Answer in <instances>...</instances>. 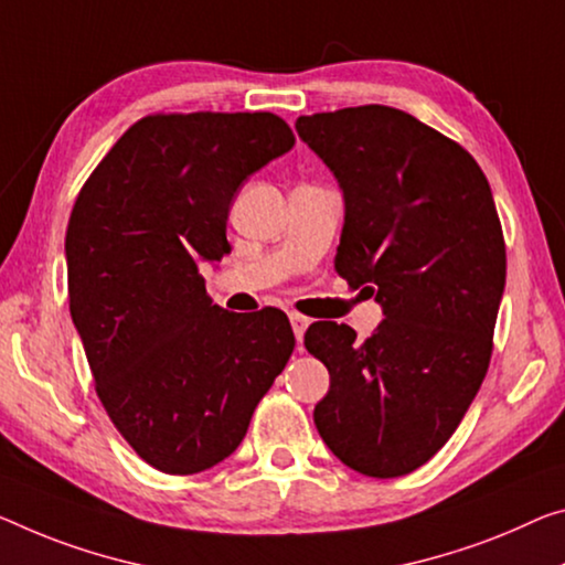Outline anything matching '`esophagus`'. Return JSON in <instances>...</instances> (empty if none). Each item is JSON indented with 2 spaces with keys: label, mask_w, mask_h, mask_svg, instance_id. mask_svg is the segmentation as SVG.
<instances>
[{
  "label": "esophagus",
  "mask_w": 565,
  "mask_h": 565,
  "mask_svg": "<svg viewBox=\"0 0 565 565\" xmlns=\"http://www.w3.org/2000/svg\"><path fill=\"white\" fill-rule=\"evenodd\" d=\"M290 323H292V333L298 338V343L302 341V335H306V328L310 320L306 316H300V312H290Z\"/></svg>",
  "instance_id": "1"
}]
</instances>
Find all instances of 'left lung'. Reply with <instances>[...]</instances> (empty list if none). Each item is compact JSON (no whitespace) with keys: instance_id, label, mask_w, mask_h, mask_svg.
Masks as SVG:
<instances>
[{"instance_id":"8db88e82","label":"left lung","mask_w":565,"mask_h":565,"mask_svg":"<svg viewBox=\"0 0 565 565\" xmlns=\"http://www.w3.org/2000/svg\"><path fill=\"white\" fill-rule=\"evenodd\" d=\"M295 131L343 192L335 273L384 308L366 341L331 320L306 331L331 373L312 419L351 470L409 475L452 437L490 366L505 290L490 184L452 138L388 106L312 113Z\"/></svg>"}]
</instances>
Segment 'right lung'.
Segmentation results:
<instances>
[{
	"mask_svg": "<svg viewBox=\"0 0 565 565\" xmlns=\"http://www.w3.org/2000/svg\"><path fill=\"white\" fill-rule=\"evenodd\" d=\"M292 143L275 113H156L75 199L67 295L95 392L136 455L167 475L230 457L295 349L282 310L227 312L199 273L230 253L245 179Z\"/></svg>",
	"mask_w": 565,
	"mask_h": 565,
	"instance_id": "obj_1",
	"label": "right lung"
}]
</instances>
